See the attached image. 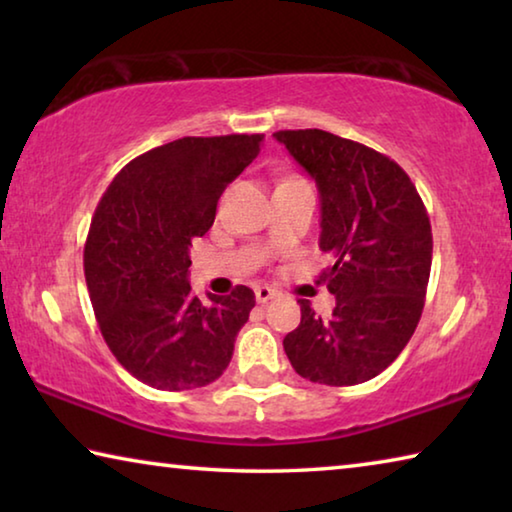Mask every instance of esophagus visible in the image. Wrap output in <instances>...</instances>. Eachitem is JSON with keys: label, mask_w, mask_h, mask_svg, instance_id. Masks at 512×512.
I'll list each match as a JSON object with an SVG mask.
<instances>
[{"label": "esophagus", "mask_w": 512, "mask_h": 512, "mask_svg": "<svg viewBox=\"0 0 512 512\" xmlns=\"http://www.w3.org/2000/svg\"><path fill=\"white\" fill-rule=\"evenodd\" d=\"M277 296V291L275 289H271V287H266V284H262V287H255V298H257V302H268L271 298H275Z\"/></svg>", "instance_id": "34e87169"}]
</instances>
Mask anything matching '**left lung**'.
<instances>
[{
    "instance_id": "obj_1",
    "label": "left lung",
    "mask_w": 512,
    "mask_h": 512,
    "mask_svg": "<svg viewBox=\"0 0 512 512\" xmlns=\"http://www.w3.org/2000/svg\"><path fill=\"white\" fill-rule=\"evenodd\" d=\"M320 194V241L334 266L320 275L336 307L284 336L293 370L314 384L354 386L400 357L418 327L431 271V223L400 164L318 128L277 131Z\"/></svg>"
}]
</instances>
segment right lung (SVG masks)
Returning a JSON list of instances; mask_svg holds the SVG:
<instances>
[{
    "instance_id": "add662e5",
    "label": "right lung",
    "mask_w": 512,
    "mask_h": 512,
    "mask_svg": "<svg viewBox=\"0 0 512 512\" xmlns=\"http://www.w3.org/2000/svg\"><path fill=\"white\" fill-rule=\"evenodd\" d=\"M264 135L183 137L128 162L94 210L85 282L110 352L158 391L223 375L255 307L244 284L210 305L189 287V248L212 228L223 189L257 158Z\"/></svg>"
}]
</instances>
